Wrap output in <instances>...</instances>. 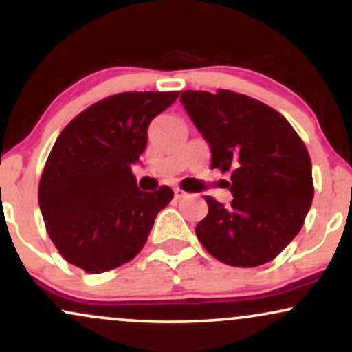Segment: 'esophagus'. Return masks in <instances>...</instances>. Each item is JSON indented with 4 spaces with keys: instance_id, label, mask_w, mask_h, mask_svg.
Wrapping results in <instances>:
<instances>
[{
    "instance_id": "34e87169",
    "label": "esophagus",
    "mask_w": 352,
    "mask_h": 352,
    "mask_svg": "<svg viewBox=\"0 0 352 352\" xmlns=\"http://www.w3.org/2000/svg\"><path fill=\"white\" fill-rule=\"evenodd\" d=\"M173 195H175V200H182V199H185V197H187L188 193L184 192V190H182V188H175V190H173Z\"/></svg>"
}]
</instances>
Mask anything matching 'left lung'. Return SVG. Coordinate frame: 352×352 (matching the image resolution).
<instances>
[{"mask_svg": "<svg viewBox=\"0 0 352 352\" xmlns=\"http://www.w3.org/2000/svg\"><path fill=\"white\" fill-rule=\"evenodd\" d=\"M180 102L228 172L230 207L205 197L195 233L221 263L253 268L276 258L300 233L314 197L308 148L292 124L260 100L218 89L184 91Z\"/></svg>", "mask_w": 352, "mask_h": 352, "instance_id": "left-lung-1", "label": "left lung"}]
</instances>
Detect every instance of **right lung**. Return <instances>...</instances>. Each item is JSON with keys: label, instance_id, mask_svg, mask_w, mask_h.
<instances>
[{"label": "right lung", "instance_id": "add662e5", "mask_svg": "<svg viewBox=\"0 0 352 352\" xmlns=\"http://www.w3.org/2000/svg\"><path fill=\"white\" fill-rule=\"evenodd\" d=\"M179 91L120 92L92 104L63 129L39 180L46 232L64 260L86 273L111 272L139 254L170 187L142 192L131 165L147 129Z\"/></svg>", "mask_w": 352, "mask_h": 352}]
</instances>
